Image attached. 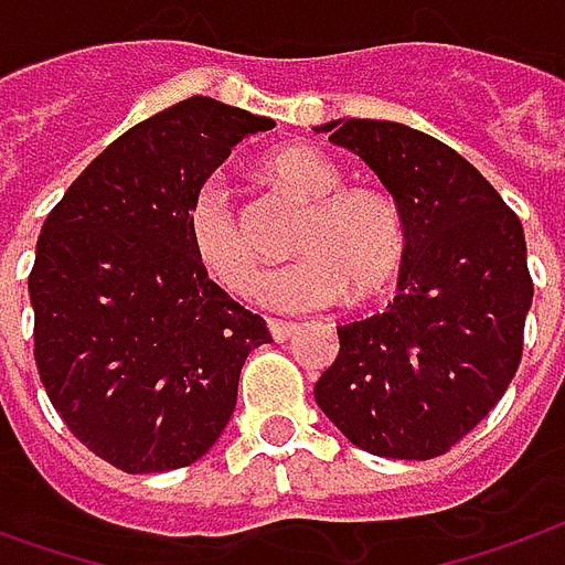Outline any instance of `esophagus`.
<instances>
[{
  "instance_id": "esophagus-1",
  "label": "esophagus",
  "mask_w": 565,
  "mask_h": 565,
  "mask_svg": "<svg viewBox=\"0 0 565 565\" xmlns=\"http://www.w3.org/2000/svg\"><path fill=\"white\" fill-rule=\"evenodd\" d=\"M268 331H271V337H275L278 343H284V340H290V337L299 331V324L297 321H281V318H271V321H268Z\"/></svg>"
}]
</instances>
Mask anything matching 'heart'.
<instances>
[{
    "label": "heart",
    "mask_w": 565,
    "mask_h": 565,
    "mask_svg": "<svg viewBox=\"0 0 565 565\" xmlns=\"http://www.w3.org/2000/svg\"><path fill=\"white\" fill-rule=\"evenodd\" d=\"M259 172L281 194L306 203L294 234V250L302 256L268 275L263 284L268 306L299 312L347 297L362 306L393 287L408 259V222L390 191L343 185V170L309 145L268 153ZM185 232L206 275L234 297H250L259 284V253L218 182L198 188L188 203Z\"/></svg>",
    "instance_id": "1"
}]
</instances>
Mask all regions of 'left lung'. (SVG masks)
Listing matches in <instances>:
<instances>
[{
    "instance_id": "left-lung-1",
    "label": "left lung",
    "mask_w": 565,
    "mask_h": 565,
    "mask_svg": "<svg viewBox=\"0 0 565 565\" xmlns=\"http://www.w3.org/2000/svg\"><path fill=\"white\" fill-rule=\"evenodd\" d=\"M359 153L408 222L386 312L337 328L315 402L371 455L429 460L492 412L523 359L532 275L516 213L439 138L390 120L318 126Z\"/></svg>"
}]
</instances>
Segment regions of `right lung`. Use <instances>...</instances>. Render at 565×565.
I'll return each instance as SVG.
<instances>
[{
  "label": "right lung",
  "instance_id": "right-lung-1",
  "mask_svg": "<svg viewBox=\"0 0 565 565\" xmlns=\"http://www.w3.org/2000/svg\"><path fill=\"white\" fill-rule=\"evenodd\" d=\"M275 120L194 95L122 132L45 216L30 271L33 359L61 420L122 473L203 458L237 377L271 343L191 253L185 213L237 141Z\"/></svg>",
  "mask_w": 565,
  "mask_h": 565
}]
</instances>
